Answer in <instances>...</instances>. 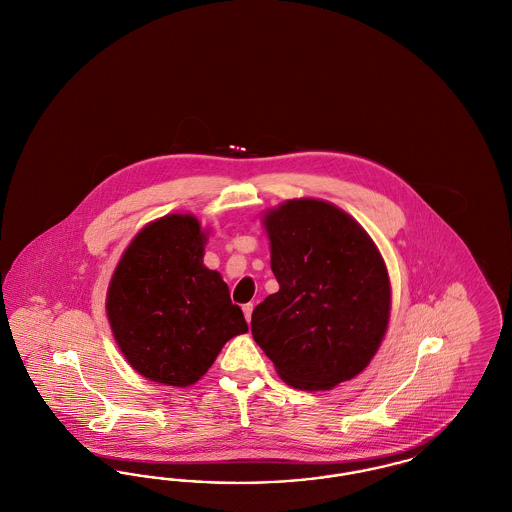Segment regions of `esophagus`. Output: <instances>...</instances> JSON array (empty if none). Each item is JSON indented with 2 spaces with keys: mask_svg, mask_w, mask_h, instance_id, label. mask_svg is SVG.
Here are the masks:
<instances>
[{
  "mask_svg": "<svg viewBox=\"0 0 512 512\" xmlns=\"http://www.w3.org/2000/svg\"><path fill=\"white\" fill-rule=\"evenodd\" d=\"M251 313H253V303H247V305H244V315L247 322H251Z\"/></svg>",
  "mask_w": 512,
  "mask_h": 512,
  "instance_id": "esophagus-1",
  "label": "esophagus"
}]
</instances>
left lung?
Listing matches in <instances>:
<instances>
[{
    "label": "left lung",
    "instance_id": "obj_1",
    "mask_svg": "<svg viewBox=\"0 0 512 512\" xmlns=\"http://www.w3.org/2000/svg\"><path fill=\"white\" fill-rule=\"evenodd\" d=\"M263 224L280 290L255 307L253 340L297 390L355 378L390 320V276L378 247L357 220L322 199H290Z\"/></svg>",
    "mask_w": 512,
    "mask_h": 512
}]
</instances>
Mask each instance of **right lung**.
I'll use <instances>...</instances> for the list:
<instances>
[{
    "label": "right lung",
    "mask_w": 512,
    "mask_h": 512,
    "mask_svg": "<svg viewBox=\"0 0 512 512\" xmlns=\"http://www.w3.org/2000/svg\"><path fill=\"white\" fill-rule=\"evenodd\" d=\"M205 244L194 215H167L136 234L113 272L109 324L124 359L147 380L192 386L226 341L247 332L226 282L203 265Z\"/></svg>",
    "instance_id": "1"
}]
</instances>
